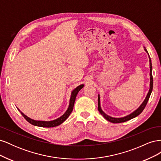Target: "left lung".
Returning a JSON list of instances; mask_svg holds the SVG:
<instances>
[{
	"label": "left lung",
	"mask_w": 161,
	"mask_h": 161,
	"mask_svg": "<svg viewBox=\"0 0 161 161\" xmlns=\"http://www.w3.org/2000/svg\"><path fill=\"white\" fill-rule=\"evenodd\" d=\"M144 50L148 53V52H147V49L145 48V47H144ZM148 56H149V54H148ZM149 62H150V89L148 91V92L147 97H146L144 101H143V103L140 105V106L137 109L135 110L134 111H133L132 113L130 114V115H126L125 117H123V118H113V117H111L108 115H107L106 114L104 113L103 111L101 109V104H100V97H99V95H98V110L100 112V114L102 115H103L107 120L110 121V122H111V123H114V124L125 122V121H128L131 119L136 118V116H138V115H140L141 113H142V111L145 108L146 105H147V104L148 103V101L150 98L151 92H152V91H153V75H152L153 66H152V62H151V59H150V56H149Z\"/></svg>",
	"instance_id": "8db88e82"
}]
</instances>
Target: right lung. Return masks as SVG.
Wrapping results in <instances>:
<instances>
[{
    "mask_svg": "<svg viewBox=\"0 0 161 161\" xmlns=\"http://www.w3.org/2000/svg\"><path fill=\"white\" fill-rule=\"evenodd\" d=\"M84 86V85H80L79 86H78L76 89H75L72 91L71 93V97L70 99V103H69V108L66 110V111L65 113L63 114L61 117H60L59 118H58L56 119L52 120V121H37V120H34L32 119L31 118H29L27 115H25L23 113L19 110V111L21 112V115L24 117L29 123H30L31 124L36 125V126H39V127H43V128H52V127H56V126H58L60 125L62 123L64 122V121L69 118V116L70 115V114H71V112L73 110V107H74V104L75 102V99L76 95L78 94V92H79V91Z\"/></svg>",
    "mask_w": 161,
    "mask_h": 161,
    "instance_id": "add662e5",
    "label": "right lung"
}]
</instances>
